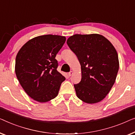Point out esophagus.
<instances>
[{
	"label": "esophagus",
	"mask_w": 135,
	"mask_h": 135,
	"mask_svg": "<svg viewBox=\"0 0 135 135\" xmlns=\"http://www.w3.org/2000/svg\"><path fill=\"white\" fill-rule=\"evenodd\" d=\"M73 71H70L69 72V73H68V76H71L72 75H73Z\"/></svg>",
	"instance_id": "1"
}]
</instances>
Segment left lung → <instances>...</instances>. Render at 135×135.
<instances>
[{"label":"left lung","mask_w":135,"mask_h":135,"mask_svg":"<svg viewBox=\"0 0 135 135\" xmlns=\"http://www.w3.org/2000/svg\"><path fill=\"white\" fill-rule=\"evenodd\" d=\"M81 67V80L74 84L78 97L85 103L103 100L114 84L119 68L118 54L112 43L100 34H75L67 41Z\"/></svg>","instance_id":"left-lung-1"}]
</instances>
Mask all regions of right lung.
Masks as SVG:
<instances>
[{
	"label": "right lung",
	"mask_w": 135,
	"mask_h": 135,
	"mask_svg": "<svg viewBox=\"0 0 135 135\" xmlns=\"http://www.w3.org/2000/svg\"><path fill=\"white\" fill-rule=\"evenodd\" d=\"M64 36L45 35L25 43L17 54L15 73L30 97L45 103L56 98L65 78L57 70L56 54L65 42Z\"/></svg>",
	"instance_id": "1"
}]
</instances>
